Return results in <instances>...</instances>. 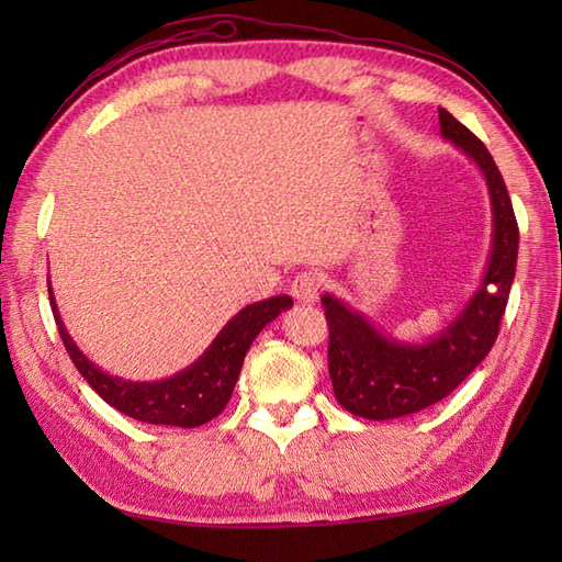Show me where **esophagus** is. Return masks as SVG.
Returning a JSON list of instances; mask_svg holds the SVG:
<instances>
[{"label": "esophagus", "instance_id": "1", "mask_svg": "<svg viewBox=\"0 0 562 562\" xmlns=\"http://www.w3.org/2000/svg\"><path fill=\"white\" fill-rule=\"evenodd\" d=\"M318 290H321V278L316 272H300L290 284V292L294 300L304 304H314L318 300Z\"/></svg>", "mask_w": 562, "mask_h": 562}]
</instances>
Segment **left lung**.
I'll return each mask as SVG.
<instances>
[{
  "label": "left lung",
  "instance_id": "1",
  "mask_svg": "<svg viewBox=\"0 0 562 562\" xmlns=\"http://www.w3.org/2000/svg\"><path fill=\"white\" fill-rule=\"evenodd\" d=\"M439 133L479 166L493 212V244L481 284L449 324L420 342L376 328L336 294H324L330 330L328 372L345 411L364 420H393L447 398L491 352L515 282L519 229L507 186L483 142L439 109Z\"/></svg>",
  "mask_w": 562,
  "mask_h": 562
}]
</instances>
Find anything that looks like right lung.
Returning a JSON list of instances; mask_svg holds the SVG:
<instances>
[{
	"label": "right lung",
	"instance_id": "1",
	"mask_svg": "<svg viewBox=\"0 0 562 562\" xmlns=\"http://www.w3.org/2000/svg\"><path fill=\"white\" fill-rule=\"evenodd\" d=\"M47 292H50L59 338H63L79 374L89 381V386L115 411L135 417L139 423L171 427H198L217 417L232 398L250 342L258 338V333L270 321L292 306L288 294L248 304L234 318L226 321V326L210 342V348L190 367L159 381H130L103 372L79 350V345L71 340L63 318H59L50 280H47Z\"/></svg>",
	"mask_w": 562,
	"mask_h": 562
}]
</instances>
